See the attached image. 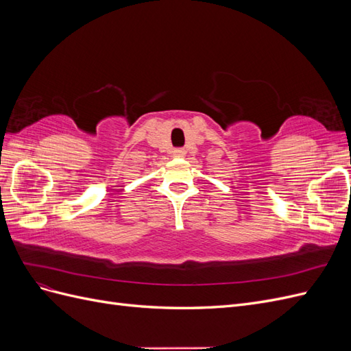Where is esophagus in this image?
<instances>
[{
    "mask_svg": "<svg viewBox=\"0 0 351 351\" xmlns=\"http://www.w3.org/2000/svg\"><path fill=\"white\" fill-rule=\"evenodd\" d=\"M173 155H174L176 158H184V156H186V151H184V149H174V151H173Z\"/></svg>",
    "mask_w": 351,
    "mask_h": 351,
    "instance_id": "1",
    "label": "esophagus"
}]
</instances>
